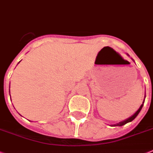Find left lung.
Masks as SVG:
<instances>
[{
  "label": "left lung",
  "instance_id": "left-lung-1",
  "mask_svg": "<svg viewBox=\"0 0 153 153\" xmlns=\"http://www.w3.org/2000/svg\"><path fill=\"white\" fill-rule=\"evenodd\" d=\"M127 55H128V54H127ZM128 56H129V55H128ZM144 102H145V100H144L143 103H142V105H141V106H140V108H138V110H137V111H136V112H135L134 114V115H132V116H130V118H128V119H126V120H124V121L120 122V123H119L115 124V125H113V126H123V125H125V124H126V123H130V122L133 121V120H134L135 118L137 117V115H138L139 112H140V111H141V108H142V107H143V104H144Z\"/></svg>",
  "mask_w": 153,
  "mask_h": 153
}]
</instances>
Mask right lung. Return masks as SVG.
I'll use <instances>...</instances> for the list:
<instances>
[{
	"label": "right lung",
	"mask_w": 153,
	"mask_h": 153,
	"mask_svg": "<svg viewBox=\"0 0 153 153\" xmlns=\"http://www.w3.org/2000/svg\"><path fill=\"white\" fill-rule=\"evenodd\" d=\"M9 92H10V90H9Z\"/></svg>",
	"instance_id": "add662e5"
}]
</instances>
